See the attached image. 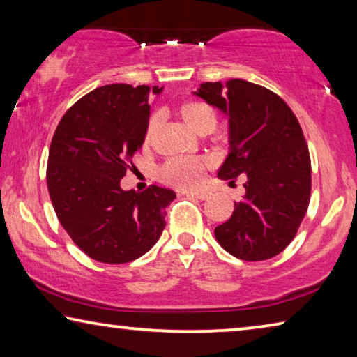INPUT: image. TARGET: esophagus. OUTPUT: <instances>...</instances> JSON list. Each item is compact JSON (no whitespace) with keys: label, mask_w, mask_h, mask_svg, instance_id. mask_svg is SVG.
<instances>
[{"label":"esophagus","mask_w":357,"mask_h":357,"mask_svg":"<svg viewBox=\"0 0 357 357\" xmlns=\"http://www.w3.org/2000/svg\"><path fill=\"white\" fill-rule=\"evenodd\" d=\"M192 197L198 198V200H208V198L211 197L209 192H193Z\"/></svg>","instance_id":"esophagus-1"}]
</instances>
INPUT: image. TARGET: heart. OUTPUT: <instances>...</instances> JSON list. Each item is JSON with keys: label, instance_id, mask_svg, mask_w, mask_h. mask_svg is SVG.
I'll use <instances>...</instances> for the list:
<instances>
[{"label": "heart", "instance_id": "heart-1", "mask_svg": "<svg viewBox=\"0 0 357 357\" xmlns=\"http://www.w3.org/2000/svg\"><path fill=\"white\" fill-rule=\"evenodd\" d=\"M178 116L197 132L204 135L213 132L217 126V114L213 105L203 100H187L176 108ZM157 130V118L151 116L144 132V143L153 142ZM211 165L208 157H170L159 168V178L162 183L176 187V189H195L202 184L204 170Z\"/></svg>", "mask_w": 357, "mask_h": 357}]
</instances>
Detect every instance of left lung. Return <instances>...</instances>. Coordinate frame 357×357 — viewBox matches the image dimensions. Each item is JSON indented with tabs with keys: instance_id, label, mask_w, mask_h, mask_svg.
<instances>
[{
	"instance_id": "1",
	"label": "left lung",
	"mask_w": 357,
	"mask_h": 357,
	"mask_svg": "<svg viewBox=\"0 0 357 357\" xmlns=\"http://www.w3.org/2000/svg\"><path fill=\"white\" fill-rule=\"evenodd\" d=\"M197 96L228 114L229 154L217 176H245V195L215 227L219 244L244 261H263L287 249L307 213L310 154L285 100L259 84L233 78L202 83Z\"/></svg>"
}]
</instances>
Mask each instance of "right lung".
Returning <instances> with one entry per match:
<instances>
[{
  "instance_id": "1",
  "label": "right lung",
  "mask_w": 357,
  "mask_h": 357,
  "mask_svg": "<svg viewBox=\"0 0 357 357\" xmlns=\"http://www.w3.org/2000/svg\"><path fill=\"white\" fill-rule=\"evenodd\" d=\"M160 91L146 84L100 86L64 113L52 138L47 165L52 204L70 239L96 261H134L165 228V208L176 193L157 185L143 192L119 185L144 142L149 93Z\"/></svg>"
}]
</instances>
